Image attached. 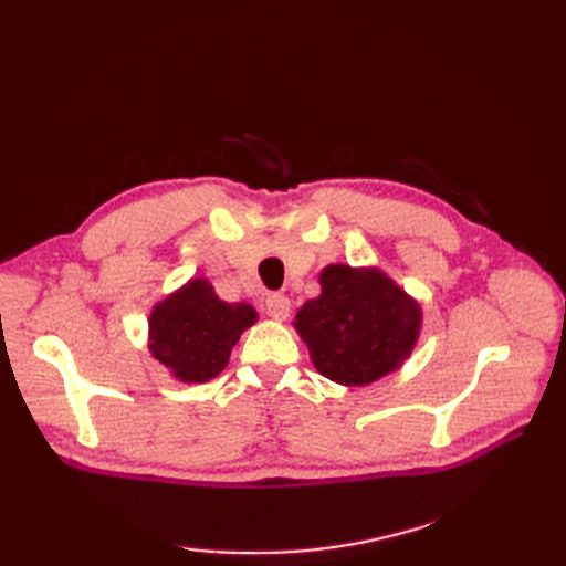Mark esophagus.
<instances>
[{
  "instance_id": "obj_1",
  "label": "esophagus",
  "mask_w": 566,
  "mask_h": 566,
  "mask_svg": "<svg viewBox=\"0 0 566 566\" xmlns=\"http://www.w3.org/2000/svg\"><path fill=\"white\" fill-rule=\"evenodd\" d=\"M266 314L273 321H285L290 314V300L285 295H269L266 297Z\"/></svg>"
}]
</instances>
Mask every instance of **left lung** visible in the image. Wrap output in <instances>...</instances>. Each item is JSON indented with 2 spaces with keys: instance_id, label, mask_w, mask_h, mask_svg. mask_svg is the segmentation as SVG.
Segmentation results:
<instances>
[{
  "instance_id": "8db88e82",
  "label": "left lung",
  "mask_w": 566,
  "mask_h": 566,
  "mask_svg": "<svg viewBox=\"0 0 566 566\" xmlns=\"http://www.w3.org/2000/svg\"><path fill=\"white\" fill-rule=\"evenodd\" d=\"M321 295L293 318L314 368L337 385L366 387L399 370L422 333V306L378 266L328 264Z\"/></svg>"
}]
</instances>
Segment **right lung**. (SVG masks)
<instances>
[{
	"label": "right lung",
	"instance_id": "right-lung-1",
	"mask_svg": "<svg viewBox=\"0 0 566 566\" xmlns=\"http://www.w3.org/2000/svg\"><path fill=\"white\" fill-rule=\"evenodd\" d=\"M260 318L248 302H224L208 279H188L153 304L148 352L184 385L208 382L227 368L231 349Z\"/></svg>",
	"mask_w": 566,
	"mask_h": 566
}]
</instances>
